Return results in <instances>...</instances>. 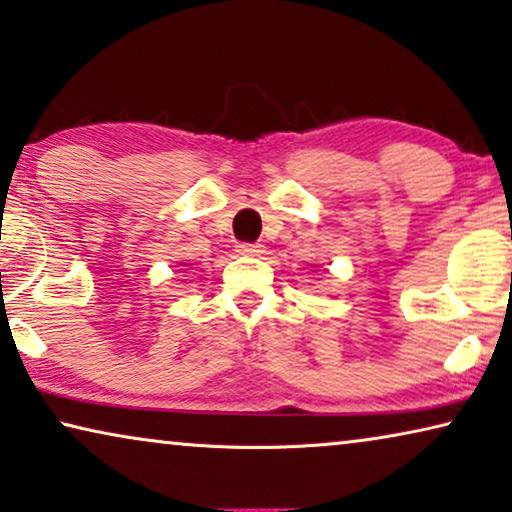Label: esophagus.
<instances>
[{
	"label": "esophagus",
	"instance_id": "obj_1",
	"mask_svg": "<svg viewBox=\"0 0 512 512\" xmlns=\"http://www.w3.org/2000/svg\"><path fill=\"white\" fill-rule=\"evenodd\" d=\"M236 253L243 257H255L262 253V246H257V243H239V246H236Z\"/></svg>",
	"mask_w": 512,
	"mask_h": 512
}]
</instances>
